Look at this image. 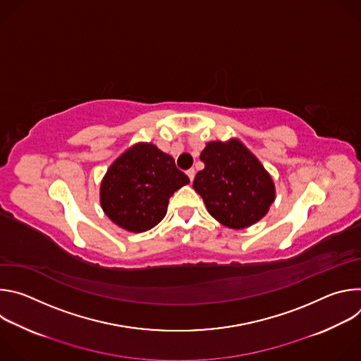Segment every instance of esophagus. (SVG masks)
<instances>
[{"label":"esophagus","mask_w":361,"mask_h":361,"mask_svg":"<svg viewBox=\"0 0 361 361\" xmlns=\"http://www.w3.org/2000/svg\"><path fill=\"white\" fill-rule=\"evenodd\" d=\"M187 176H188L190 181H192V180H194V176H195V171H194V169H190V170H187Z\"/></svg>","instance_id":"1"}]
</instances>
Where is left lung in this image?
I'll return each instance as SVG.
<instances>
[{"mask_svg":"<svg viewBox=\"0 0 361 361\" xmlns=\"http://www.w3.org/2000/svg\"><path fill=\"white\" fill-rule=\"evenodd\" d=\"M192 187L209 213L230 228H245L262 220L276 197L274 183L262 163L237 140L209 142Z\"/></svg>","mask_w":361,"mask_h":361,"instance_id":"8db88e82","label":"left lung"}]
</instances>
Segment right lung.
I'll use <instances>...</instances> for the list:
<instances>
[{
  "mask_svg": "<svg viewBox=\"0 0 361 361\" xmlns=\"http://www.w3.org/2000/svg\"><path fill=\"white\" fill-rule=\"evenodd\" d=\"M190 178L156 145L140 142L127 149L101 183V207L113 223L133 233L157 226L170 197Z\"/></svg>",
  "mask_w": 361,
  "mask_h": 361,
  "instance_id": "obj_1",
  "label": "right lung"
}]
</instances>
